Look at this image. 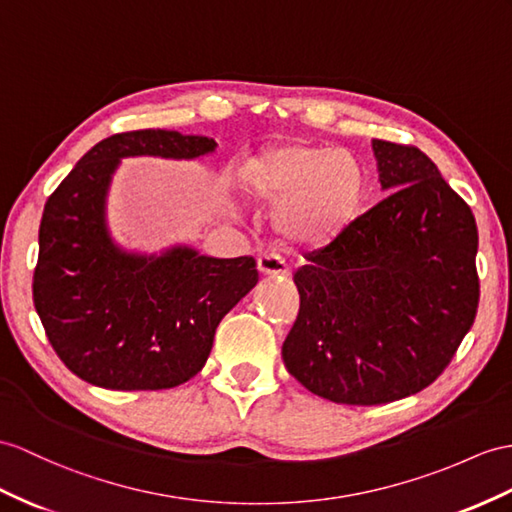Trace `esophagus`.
<instances>
[{"label":"esophagus","mask_w":512,"mask_h":512,"mask_svg":"<svg viewBox=\"0 0 512 512\" xmlns=\"http://www.w3.org/2000/svg\"><path fill=\"white\" fill-rule=\"evenodd\" d=\"M256 269L260 273V278H286L289 276V269H286L284 260L278 256H260Z\"/></svg>","instance_id":"esophagus-1"}]
</instances>
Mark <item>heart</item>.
<instances>
[{"instance_id":"1","label":"heart","mask_w":512,"mask_h":512,"mask_svg":"<svg viewBox=\"0 0 512 512\" xmlns=\"http://www.w3.org/2000/svg\"><path fill=\"white\" fill-rule=\"evenodd\" d=\"M236 184L254 202L276 206L273 226L286 241L310 247L350 230L367 197L356 156L306 141L260 147L239 165Z\"/></svg>"}]
</instances>
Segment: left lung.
<instances>
[{
    "label": "left lung",
    "instance_id": "left-lung-1",
    "mask_svg": "<svg viewBox=\"0 0 512 512\" xmlns=\"http://www.w3.org/2000/svg\"><path fill=\"white\" fill-rule=\"evenodd\" d=\"M380 204L295 271L299 313L282 345L323 400L389 404L426 389L476 319L478 228L417 147L371 141Z\"/></svg>",
    "mask_w": 512,
    "mask_h": 512
}]
</instances>
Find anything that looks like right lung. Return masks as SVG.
<instances>
[{
  "label": "right lung",
  "mask_w": 512,
  "mask_h": 512,
  "mask_svg": "<svg viewBox=\"0 0 512 512\" xmlns=\"http://www.w3.org/2000/svg\"><path fill=\"white\" fill-rule=\"evenodd\" d=\"M208 136L176 130L112 134L49 195L39 228L34 308L49 343L78 378L110 391H160L206 365L219 321L254 289V258H213L189 245L160 254L115 243L106 221L123 158L193 160Z\"/></svg>",
  "instance_id": "right-lung-1"
}]
</instances>
